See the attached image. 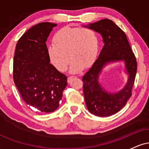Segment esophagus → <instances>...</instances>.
<instances>
[{
	"label": "esophagus",
	"mask_w": 149,
	"mask_h": 149,
	"mask_svg": "<svg viewBox=\"0 0 149 149\" xmlns=\"http://www.w3.org/2000/svg\"><path fill=\"white\" fill-rule=\"evenodd\" d=\"M76 78V76H69V78H68V79H67V81H68V83H71V80H72L73 78Z\"/></svg>",
	"instance_id": "obj_1"
}]
</instances>
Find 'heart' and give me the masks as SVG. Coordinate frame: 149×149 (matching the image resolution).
<instances>
[{
	"mask_svg": "<svg viewBox=\"0 0 149 149\" xmlns=\"http://www.w3.org/2000/svg\"><path fill=\"white\" fill-rule=\"evenodd\" d=\"M97 51V36L89 28L64 27L57 32L53 38V45L47 48L51 63L61 72L67 69L70 57L73 60L70 68L72 73H78L83 66H90L96 59Z\"/></svg>",
	"mask_w": 149,
	"mask_h": 149,
	"instance_id": "b5f03b06",
	"label": "heart"
}]
</instances>
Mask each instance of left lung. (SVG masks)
Returning a JSON list of instances; mask_svg holds the SVG:
<instances>
[{"mask_svg": "<svg viewBox=\"0 0 149 149\" xmlns=\"http://www.w3.org/2000/svg\"><path fill=\"white\" fill-rule=\"evenodd\" d=\"M83 26L101 34L104 42L98 58L83 77L87 108L95 116H112L120 111L131 97L137 69L136 58L125 33L111 20L104 19ZM118 61L124 63L127 83L119 91H108L99 83L100 75L104 68Z\"/></svg>", "mask_w": 149, "mask_h": 149, "instance_id": "left-lung-1", "label": "left lung"}]
</instances>
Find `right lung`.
Wrapping results in <instances>:
<instances>
[{"instance_id": "obj_1", "label": "right lung", "mask_w": 149, "mask_h": 149, "mask_svg": "<svg viewBox=\"0 0 149 149\" xmlns=\"http://www.w3.org/2000/svg\"><path fill=\"white\" fill-rule=\"evenodd\" d=\"M57 24L42 22L27 31L18 40L13 61V78L22 99L40 113L59 107L67 78L58 71L47 53L46 41Z\"/></svg>"}]
</instances>
